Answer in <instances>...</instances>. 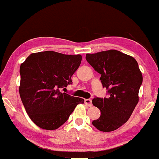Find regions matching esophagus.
I'll return each instance as SVG.
<instances>
[{"label": "esophagus", "instance_id": "esophagus-1", "mask_svg": "<svg viewBox=\"0 0 159 159\" xmlns=\"http://www.w3.org/2000/svg\"><path fill=\"white\" fill-rule=\"evenodd\" d=\"M84 102L86 105H88L89 107L92 106V100L90 99V98H87V99H84Z\"/></svg>", "mask_w": 159, "mask_h": 159}]
</instances>
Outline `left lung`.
Segmentation results:
<instances>
[{"mask_svg":"<svg viewBox=\"0 0 159 159\" xmlns=\"http://www.w3.org/2000/svg\"><path fill=\"white\" fill-rule=\"evenodd\" d=\"M86 60L101 74L103 87L110 95L93 99L101 116L92 123L102 132H112L126 123L138 103L142 73L134 57L116 50L87 54Z\"/></svg>","mask_w":159,"mask_h":159,"instance_id":"left-lung-1","label":"left lung"}]
</instances>
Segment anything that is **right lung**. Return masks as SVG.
I'll return each instance as SVG.
<instances>
[{
  "label": "right lung",
  "mask_w": 159,
  "mask_h": 159,
  "mask_svg": "<svg viewBox=\"0 0 159 159\" xmlns=\"http://www.w3.org/2000/svg\"><path fill=\"white\" fill-rule=\"evenodd\" d=\"M81 59L80 54L46 51L33 53L21 64L20 97L29 117L37 126L46 130L58 129L78 104L84 102L83 98L61 90L72 84L71 78Z\"/></svg>",
  "instance_id": "add662e5"
}]
</instances>
